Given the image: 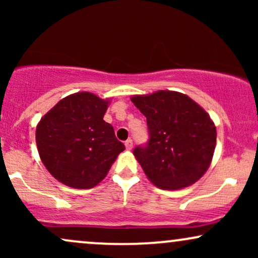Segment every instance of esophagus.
<instances>
[{
	"label": "esophagus",
	"instance_id": "1",
	"mask_svg": "<svg viewBox=\"0 0 258 258\" xmlns=\"http://www.w3.org/2000/svg\"><path fill=\"white\" fill-rule=\"evenodd\" d=\"M125 147H126L127 150H131L132 149V147H133L132 139H127V141L125 142Z\"/></svg>",
	"mask_w": 258,
	"mask_h": 258
}]
</instances>
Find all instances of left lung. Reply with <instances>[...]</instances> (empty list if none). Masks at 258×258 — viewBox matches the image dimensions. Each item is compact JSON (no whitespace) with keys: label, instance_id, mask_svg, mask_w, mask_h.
I'll list each match as a JSON object with an SVG mask.
<instances>
[{"label":"left lung","instance_id":"1","mask_svg":"<svg viewBox=\"0 0 258 258\" xmlns=\"http://www.w3.org/2000/svg\"><path fill=\"white\" fill-rule=\"evenodd\" d=\"M131 100L147 117L149 139L133 154L148 178L161 189L194 184L215 152L216 127L207 112L178 92L159 91Z\"/></svg>","mask_w":258,"mask_h":258}]
</instances>
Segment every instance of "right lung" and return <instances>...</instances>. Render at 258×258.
<instances>
[{
  "label": "right lung",
  "instance_id": "add662e5",
  "mask_svg": "<svg viewBox=\"0 0 258 258\" xmlns=\"http://www.w3.org/2000/svg\"><path fill=\"white\" fill-rule=\"evenodd\" d=\"M108 102L90 92L61 99L36 128L40 158L49 173L76 189L97 185L125 146L103 120Z\"/></svg>",
  "mask_w": 258,
  "mask_h": 258
}]
</instances>
